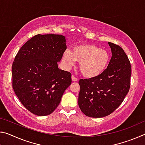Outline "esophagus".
I'll use <instances>...</instances> for the list:
<instances>
[{"label": "esophagus", "mask_w": 145, "mask_h": 145, "mask_svg": "<svg viewBox=\"0 0 145 145\" xmlns=\"http://www.w3.org/2000/svg\"><path fill=\"white\" fill-rule=\"evenodd\" d=\"M72 81H73V82L78 81V78H76L75 76H73V75L72 76Z\"/></svg>", "instance_id": "esophagus-1"}]
</instances>
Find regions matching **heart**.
<instances>
[{"instance_id":"obj_1","label":"heart","mask_w":145,"mask_h":145,"mask_svg":"<svg viewBox=\"0 0 145 145\" xmlns=\"http://www.w3.org/2000/svg\"><path fill=\"white\" fill-rule=\"evenodd\" d=\"M63 59L68 65L75 61L79 63V69L86 77H97L104 72L109 61V55L106 50L93 44H81L76 45L72 52H64Z\"/></svg>"}]
</instances>
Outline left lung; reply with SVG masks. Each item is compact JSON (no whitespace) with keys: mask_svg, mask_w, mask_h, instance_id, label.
Masks as SVG:
<instances>
[{"mask_svg":"<svg viewBox=\"0 0 145 145\" xmlns=\"http://www.w3.org/2000/svg\"><path fill=\"white\" fill-rule=\"evenodd\" d=\"M112 57L107 69L89 79H80L78 104L86 116L102 118L118 107L130 89L131 66L123 49L111 42Z\"/></svg>","mask_w":145,"mask_h":145,"instance_id":"obj_1","label":"left lung"}]
</instances>
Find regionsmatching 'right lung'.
<instances>
[{
  "label": "right lung",
  "instance_id": "obj_1",
  "mask_svg": "<svg viewBox=\"0 0 145 145\" xmlns=\"http://www.w3.org/2000/svg\"><path fill=\"white\" fill-rule=\"evenodd\" d=\"M67 49L65 36L38 34L24 44L12 65L13 88L27 109L46 116L57 107L72 75L57 63Z\"/></svg>",
  "mask_w": 145,
  "mask_h": 145
}]
</instances>
